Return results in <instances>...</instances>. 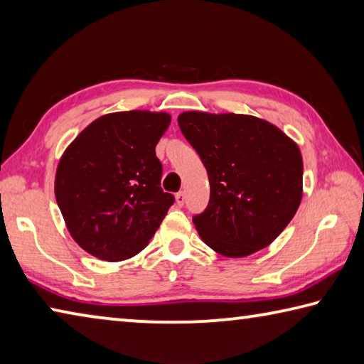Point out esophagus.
<instances>
[{"mask_svg":"<svg viewBox=\"0 0 364 364\" xmlns=\"http://www.w3.org/2000/svg\"><path fill=\"white\" fill-rule=\"evenodd\" d=\"M175 200H176V205L178 207H183L184 202H186V196H184V193H178L175 196Z\"/></svg>","mask_w":364,"mask_h":364,"instance_id":"obj_1","label":"esophagus"}]
</instances>
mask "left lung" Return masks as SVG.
I'll use <instances>...</instances> for the list:
<instances>
[{
  "label": "left lung",
  "mask_w": 364,
  "mask_h": 364,
  "mask_svg": "<svg viewBox=\"0 0 364 364\" xmlns=\"http://www.w3.org/2000/svg\"><path fill=\"white\" fill-rule=\"evenodd\" d=\"M178 125L204 164L210 200L193 218L202 241L225 257L264 249L301 200L299 146L278 127L242 114L183 112Z\"/></svg>",
  "instance_id": "1"
}]
</instances>
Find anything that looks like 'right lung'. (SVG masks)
<instances>
[{
    "instance_id": "obj_1",
    "label": "right lung",
    "mask_w": 364,
    "mask_h": 364,
    "mask_svg": "<svg viewBox=\"0 0 364 364\" xmlns=\"http://www.w3.org/2000/svg\"><path fill=\"white\" fill-rule=\"evenodd\" d=\"M165 112L128 110L90 123L59 160L54 193L80 247L120 262L143 250L173 205L160 188L156 146L170 125Z\"/></svg>"
}]
</instances>
